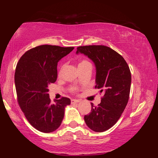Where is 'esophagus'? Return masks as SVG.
I'll use <instances>...</instances> for the list:
<instances>
[{"mask_svg":"<svg viewBox=\"0 0 158 158\" xmlns=\"http://www.w3.org/2000/svg\"><path fill=\"white\" fill-rule=\"evenodd\" d=\"M80 102V100L79 99H71V103L72 104H76V103H78Z\"/></svg>","mask_w":158,"mask_h":158,"instance_id":"esophagus-1","label":"esophagus"}]
</instances>
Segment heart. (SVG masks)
<instances>
[{
	"instance_id": "obj_1",
	"label": "heart",
	"mask_w": 158,
	"mask_h": 158,
	"mask_svg": "<svg viewBox=\"0 0 158 158\" xmlns=\"http://www.w3.org/2000/svg\"><path fill=\"white\" fill-rule=\"evenodd\" d=\"M90 64L88 61H87V60H82V61H81L80 63H79L78 67H79V66H84V65H85V64ZM64 69V65H63V66L61 67L60 70V74L62 73V72L63 71Z\"/></svg>"
}]
</instances>
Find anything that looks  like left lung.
Wrapping results in <instances>:
<instances>
[{"instance_id":"8db88e82","label":"left lung","mask_w":158,"mask_h":158,"mask_svg":"<svg viewBox=\"0 0 158 158\" xmlns=\"http://www.w3.org/2000/svg\"><path fill=\"white\" fill-rule=\"evenodd\" d=\"M79 53L93 61L96 70L95 88L104 93L98 106L91 103V112L84 116V121L93 131L104 132L117 122L127 106L131 90V71L123 57L110 47L80 46L76 51V54Z\"/></svg>"}]
</instances>
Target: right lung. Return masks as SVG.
Listing matches in <instances>:
<instances>
[{"mask_svg": "<svg viewBox=\"0 0 158 158\" xmlns=\"http://www.w3.org/2000/svg\"><path fill=\"white\" fill-rule=\"evenodd\" d=\"M74 47L43 45L26 51L17 64L14 81L18 101L27 120L40 132L56 131L70 99L62 98L51 103L49 85L57 78V64Z\"/></svg>", "mask_w": 158, "mask_h": 158, "instance_id": "obj_1", "label": "right lung"}]
</instances>
